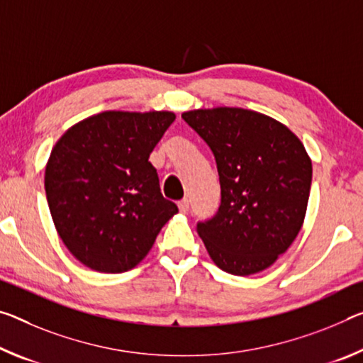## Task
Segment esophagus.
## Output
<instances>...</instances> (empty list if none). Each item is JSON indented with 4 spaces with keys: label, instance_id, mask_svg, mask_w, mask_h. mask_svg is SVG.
<instances>
[{
    "label": "esophagus",
    "instance_id": "1",
    "mask_svg": "<svg viewBox=\"0 0 363 363\" xmlns=\"http://www.w3.org/2000/svg\"><path fill=\"white\" fill-rule=\"evenodd\" d=\"M177 206H179V211L181 213H187L189 211V200L187 199H182L179 203H177Z\"/></svg>",
    "mask_w": 363,
    "mask_h": 363
}]
</instances>
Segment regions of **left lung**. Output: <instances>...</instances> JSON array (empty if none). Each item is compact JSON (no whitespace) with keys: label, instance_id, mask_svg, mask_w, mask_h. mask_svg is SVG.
Returning a JSON list of instances; mask_svg holds the SVG:
<instances>
[{"label":"left lung","instance_id":"1","mask_svg":"<svg viewBox=\"0 0 363 363\" xmlns=\"http://www.w3.org/2000/svg\"><path fill=\"white\" fill-rule=\"evenodd\" d=\"M208 143L221 186L220 210L197 224L210 258L235 276L260 273L301 233L312 184V160L279 121L244 108L182 113Z\"/></svg>","mask_w":363,"mask_h":363}]
</instances>
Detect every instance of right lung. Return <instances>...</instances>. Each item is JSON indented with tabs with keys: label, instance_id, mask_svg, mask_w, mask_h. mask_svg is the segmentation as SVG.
Listing matches in <instances>:
<instances>
[{
	"label": "right lung",
	"instance_id": "right-lung-1",
	"mask_svg": "<svg viewBox=\"0 0 363 363\" xmlns=\"http://www.w3.org/2000/svg\"><path fill=\"white\" fill-rule=\"evenodd\" d=\"M174 119L172 111H103L56 142L45 168L50 213L67 250L87 268L137 267L177 213L148 161Z\"/></svg>",
	"mask_w": 363,
	"mask_h": 363
}]
</instances>
